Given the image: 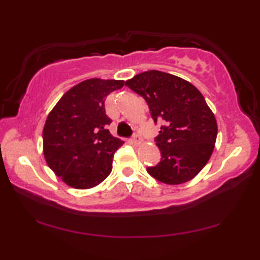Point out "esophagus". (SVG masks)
I'll return each instance as SVG.
<instances>
[{
	"instance_id": "34e87169",
	"label": "esophagus",
	"mask_w": 260,
	"mask_h": 260,
	"mask_svg": "<svg viewBox=\"0 0 260 260\" xmlns=\"http://www.w3.org/2000/svg\"><path fill=\"white\" fill-rule=\"evenodd\" d=\"M132 142H133L134 146H140V144L142 143V139H141V136L139 134H136L133 136V139H132Z\"/></svg>"
}]
</instances>
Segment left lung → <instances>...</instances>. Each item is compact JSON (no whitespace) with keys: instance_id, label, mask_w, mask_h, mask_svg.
Instances as JSON below:
<instances>
[{"instance_id":"obj_1","label":"left lung","mask_w":260,"mask_h":260,"mask_svg":"<svg viewBox=\"0 0 260 260\" xmlns=\"http://www.w3.org/2000/svg\"><path fill=\"white\" fill-rule=\"evenodd\" d=\"M126 86L142 96L155 122H161L156 144L160 161L148 173L166 184L190 181L209 161L218 125L201 91L184 79L156 71L142 72Z\"/></svg>"}]
</instances>
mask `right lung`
Returning <instances> with one entry per match:
<instances>
[{
    "label": "right lung",
    "mask_w": 260,
    "mask_h": 260,
    "mask_svg": "<svg viewBox=\"0 0 260 260\" xmlns=\"http://www.w3.org/2000/svg\"><path fill=\"white\" fill-rule=\"evenodd\" d=\"M124 85V80L88 79L69 89L48 114L43 156L68 186L94 188L111 173L114 152L124 142L107 129L111 119L104 102Z\"/></svg>",
    "instance_id": "1"
}]
</instances>
